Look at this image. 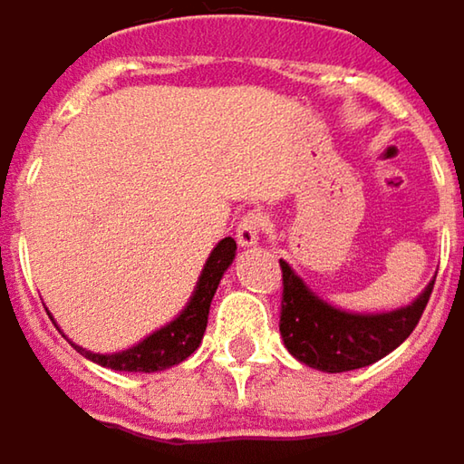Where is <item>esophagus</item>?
Listing matches in <instances>:
<instances>
[{"label": "esophagus", "mask_w": 464, "mask_h": 464, "mask_svg": "<svg viewBox=\"0 0 464 464\" xmlns=\"http://www.w3.org/2000/svg\"><path fill=\"white\" fill-rule=\"evenodd\" d=\"M266 228H268V218H266L263 212H246V215L241 218L238 228H236V241H238V246H244V249L257 246V244H260V236H263Z\"/></svg>", "instance_id": "1"}]
</instances>
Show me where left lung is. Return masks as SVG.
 Returning <instances> with one entry per match:
<instances>
[{"label": "left lung", "mask_w": 464, "mask_h": 464, "mask_svg": "<svg viewBox=\"0 0 464 464\" xmlns=\"http://www.w3.org/2000/svg\"><path fill=\"white\" fill-rule=\"evenodd\" d=\"M278 263L284 284L278 321L281 340L300 363L332 374L369 366L396 351L414 332L436 284L433 278L411 305L388 314H353L321 300L289 263Z\"/></svg>", "instance_id": "left-lung-1"}]
</instances>
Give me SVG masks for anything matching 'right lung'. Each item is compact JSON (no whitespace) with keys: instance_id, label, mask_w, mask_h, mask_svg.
<instances>
[{"instance_id":"right-lung-1","label":"right lung","mask_w":464,"mask_h":464,"mask_svg":"<svg viewBox=\"0 0 464 464\" xmlns=\"http://www.w3.org/2000/svg\"><path fill=\"white\" fill-rule=\"evenodd\" d=\"M233 257H236V241L231 236H226L223 241H218V246L207 257L188 305L180 311V316L172 318L167 326L156 329L153 334H148L138 345L119 351V353H92L73 343L71 345L84 358H90L106 369H113V372H161V369H169V366L186 361L201 345L212 297L218 292L223 274L233 263Z\"/></svg>"}]
</instances>
